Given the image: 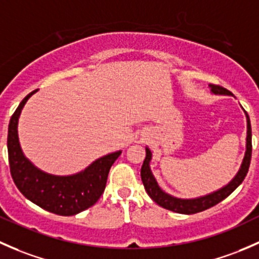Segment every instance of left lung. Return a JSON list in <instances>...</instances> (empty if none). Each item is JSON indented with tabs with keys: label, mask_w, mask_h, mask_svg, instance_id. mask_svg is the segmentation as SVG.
I'll return each instance as SVG.
<instances>
[{
	"label": "left lung",
	"mask_w": 259,
	"mask_h": 259,
	"mask_svg": "<svg viewBox=\"0 0 259 259\" xmlns=\"http://www.w3.org/2000/svg\"><path fill=\"white\" fill-rule=\"evenodd\" d=\"M210 91L215 95H232L228 90L223 89L222 86L218 84H210ZM247 114V112H246ZM152 153L148 148H146V158L143 161L142 168H141V178H142L143 186H145L146 192L148 196L156 202L158 206L163 207V208L173 210L177 213H183V214H193V213L202 212L210 208V207L215 206L227 198L229 194L234 191L242 182H243L244 177L248 172L249 164H250V157H252V128H250V121L249 116L247 114V151L246 156H244L243 163H242L241 169L237 173L236 177L228 183L226 187L218 189V191L213 192V193L207 194L204 197H199V198L194 199H181L176 198V197L169 196L166 192L162 191L159 188L158 183L154 180L153 175H152L151 169H149V161H151Z\"/></svg>",
	"instance_id": "left-lung-1"
}]
</instances>
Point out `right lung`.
<instances>
[{
  "instance_id": "add662e5",
  "label": "right lung",
  "mask_w": 259,
  "mask_h": 259,
  "mask_svg": "<svg viewBox=\"0 0 259 259\" xmlns=\"http://www.w3.org/2000/svg\"><path fill=\"white\" fill-rule=\"evenodd\" d=\"M26 96L12 114L9 124L7 149L12 180L21 193L41 208L60 215H73L90 208L102 196L112 164L121 151L93 162L83 172L67 177L52 176L33 166L21 151L18 142V117L28 98Z\"/></svg>"
}]
</instances>
